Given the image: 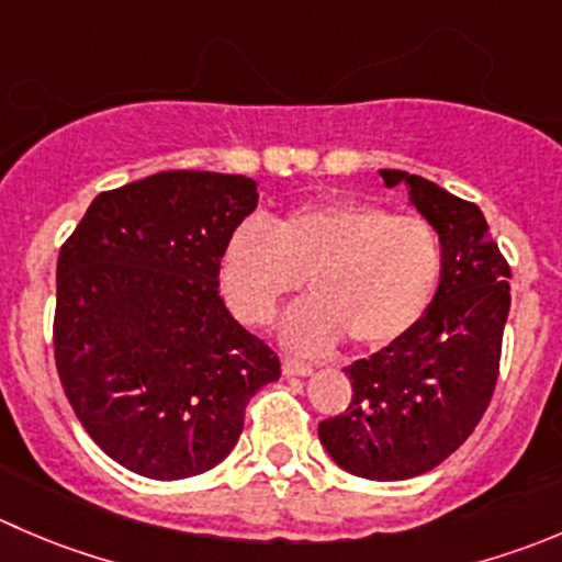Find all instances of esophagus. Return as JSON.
Instances as JSON below:
<instances>
[{"mask_svg": "<svg viewBox=\"0 0 562 562\" xmlns=\"http://www.w3.org/2000/svg\"><path fill=\"white\" fill-rule=\"evenodd\" d=\"M282 373H285V375H310V373H313V364L285 357V359H282Z\"/></svg>", "mask_w": 562, "mask_h": 562, "instance_id": "obj_1", "label": "esophagus"}]
</instances>
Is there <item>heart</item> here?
<instances>
[{"mask_svg":"<svg viewBox=\"0 0 562 562\" xmlns=\"http://www.w3.org/2000/svg\"><path fill=\"white\" fill-rule=\"evenodd\" d=\"M307 288L282 335L296 351L321 353L348 337L379 351L403 340L437 296L442 241L419 216L384 205L335 200L271 222L249 220L222 252V293L241 324L266 326L280 304Z\"/></svg>","mask_w":562,"mask_h":562,"instance_id":"obj_1","label":"heart"}]
</instances>
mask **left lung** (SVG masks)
I'll return each instance as SVG.
<instances>
[{
  "label": "left lung",
  "instance_id": "left-lung-1",
  "mask_svg": "<svg viewBox=\"0 0 562 562\" xmlns=\"http://www.w3.org/2000/svg\"><path fill=\"white\" fill-rule=\"evenodd\" d=\"M442 241L431 307L403 340L348 364L351 403L318 439L337 467L368 481H406L467 442L494 395L510 310V266L475 203L401 170H379Z\"/></svg>",
  "mask_w": 562,
  "mask_h": 562
}]
</instances>
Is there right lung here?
Returning <instances> with one entry per match:
<instances>
[{
  "mask_svg": "<svg viewBox=\"0 0 562 562\" xmlns=\"http://www.w3.org/2000/svg\"><path fill=\"white\" fill-rule=\"evenodd\" d=\"M258 183L156 172L101 192L59 249L54 359L92 442L150 481L214 470L280 359L220 296L227 238Z\"/></svg>",
  "mask_w": 562,
  "mask_h": 562,
  "instance_id": "add662e5",
  "label": "right lung"
}]
</instances>
